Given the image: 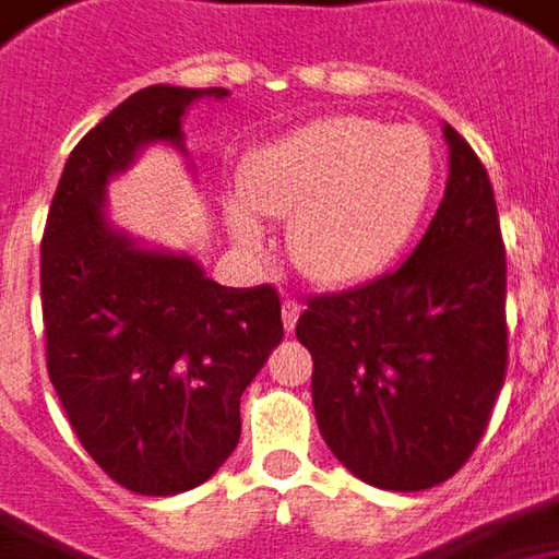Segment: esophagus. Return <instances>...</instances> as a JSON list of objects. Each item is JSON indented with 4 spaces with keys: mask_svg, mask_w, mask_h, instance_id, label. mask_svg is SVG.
I'll return each instance as SVG.
<instances>
[{
    "mask_svg": "<svg viewBox=\"0 0 559 559\" xmlns=\"http://www.w3.org/2000/svg\"><path fill=\"white\" fill-rule=\"evenodd\" d=\"M298 317H301V304L295 301V298H286V301H283V325L292 331L295 329V322H298Z\"/></svg>",
    "mask_w": 559,
    "mask_h": 559,
    "instance_id": "obj_1",
    "label": "esophagus"
}]
</instances>
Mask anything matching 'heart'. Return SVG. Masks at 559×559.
<instances>
[{
    "instance_id": "obj_1",
    "label": "heart",
    "mask_w": 559,
    "mask_h": 559,
    "mask_svg": "<svg viewBox=\"0 0 559 559\" xmlns=\"http://www.w3.org/2000/svg\"><path fill=\"white\" fill-rule=\"evenodd\" d=\"M435 176V145L419 127L365 115L317 118L242 160L230 234L242 249H258L252 215L288 218L292 264L317 286H356L414 237Z\"/></svg>"
}]
</instances>
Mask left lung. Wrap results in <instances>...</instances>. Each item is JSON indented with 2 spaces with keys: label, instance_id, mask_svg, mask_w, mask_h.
<instances>
[{
  "label": "left lung",
  "instance_id": "1",
  "mask_svg": "<svg viewBox=\"0 0 559 559\" xmlns=\"http://www.w3.org/2000/svg\"><path fill=\"white\" fill-rule=\"evenodd\" d=\"M444 200L402 267L307 298L319 432L371 487L429 490L478 448L506 383V242L487 169L444 127Z\"/></svg>",
  "mask_w": 559,
  "mask_h": 559
}]
</instances>
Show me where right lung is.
<instances>
[{
	"label": "right lung",
	"mask_w": 559,
	"mask_h": 559,
	"mask_svg": "<svg viewBox=\"0 0 559 559\" xmlns=\"http://www.w3.org/2000/svg\"><path fill=\"white\" fill-rule=\"evenodd\" d=\"M225 87L152 84L72 148L41 237L45 359L72 432L115 484L191 490L240 441V395L283 341L273 286L225 288L188 255L111 230L109 176L145 142L182 145V115Z\"/></svg>",
	"instance_id": "right-lung-1"
}]
</instances>
